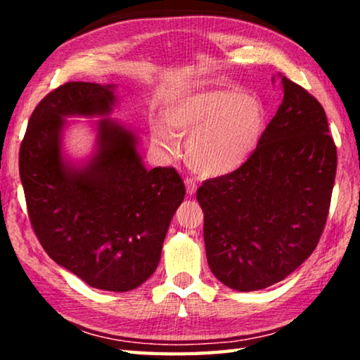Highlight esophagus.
I'll list each match as a JSON object with an SVG mask.
<instances>
[{
  "instance_id": "obj_1",
  "label": "esophagus",
  "mask_w": 360,
  "mask_h": 360,
  "mask_svg": "<svg viewBox=\"0 0 360 360\" xmlns=\"http://www.w3.org/2000/svg\"><path fill=\"white\" fill-rule=\"evenodd\" d=\"M186 186H187V195H193L195 191H197V186H195V182L192 179H187Z\"/></svg>"
}]
</instances>
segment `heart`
I'll use <instances>...</instances> for the list:
<instances>
[{
	"mask_svg": "<svg viewBox=\"0 0 360 360\" xmlns=\"http://www.w3.org/2000/svg\"><path fill=\"white\" fill-rule=\"evenodd\" d=\"M150 127L152 141L174 154L188 136L187 163L193 172L217 178L236 172L259 148L266 130L264 103L236 87L210 89L179 96Z\"/></svg>",
	"mask_w": 360,
	"mask_h": 360,
	"instance_id": "obj_1",
	"label": "heart"
}]
</instances>
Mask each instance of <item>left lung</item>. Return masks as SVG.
<instances>
[{
    "label": "left lung",
    "instance_id": "8db88e82",
    "mask_svg": "<svg viewBox=\"0 0 360 360\" xmlns=\"http://www.w3.org/2000/svg\"><path fill=\"white\" fill-rule=\"evenodd\" d=\"M283 103L251 158L197 191L212 275L251 292L283 281L318 246L330 208L337 148L324 108L278 75Z\"/></svg>",
    "mask_w": 360,
    "mask_h": 360
}]
</instances>
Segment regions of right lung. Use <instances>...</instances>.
Returning a JSON list of instances; mask_svg holds the SVG:
<instances>
[{"mask_svg": "<svg viewBox=\"0 0 360 360\" xmlns=\"http://www.w3.org/2000/svg\"><path fill=\"white\" fill-rule=\"evenodd\" d=\"M114 106V85H60L28 120L19 169L30 221L49 257L95 289L127 292L155 271L186 187L172 167L146 169L136 133L111 119L96 122L87 162L66 160L65 117H106Z\"/></svg>", "mask_w": 360, "mask_h": 360, "instance_id": "obj_1", "label": "right lung"}]
</instances>
